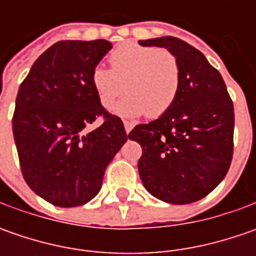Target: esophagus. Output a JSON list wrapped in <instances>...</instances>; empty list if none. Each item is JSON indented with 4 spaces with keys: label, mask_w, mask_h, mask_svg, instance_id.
Here are the masks:
<instances>
[{
    "label": "esophagus",
    "mask_w": 256,
    "mask_h": 256,
    "mask_svg": "<svg viewBox=\"0 0 256 256\" xmlns=\"http://www.w3.org/2000/svg\"><path fill=\"white\" fill-rule=\"evenodd\" d=\"M124 126H125V132L130 134L134 128V124L130 122V121H124Z\"/></svg>",
    "instance_id": "esophagus-1"
}]
</instances>
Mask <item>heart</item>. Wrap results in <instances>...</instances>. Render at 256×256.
Masks as SVG:
<instances>
[{
    "label": "heart",
    "instance_id": "1",
    "mask_svg": "<svg viewBox=\"0 0 256 256\" xmlns=\"http://www.w3.org/2000/svg\"><path fill=\"white\" fill-rule=\"evenodd\" d=\"M111 70L96 65L91 84L104 108H112L124 92L130 94L114 112L124 118L146 114L161 116L175 102L181 72L175 55L156 46L125 42L110 55Z\"/></svg>",
    "mask_w": 256,
    "mask_h": 256
}]
</instances>
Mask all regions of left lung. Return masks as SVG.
Returning a JSON list of instances; mask_svg holds the SVG:
<instances>
[{
    "label": "left lung",
    "instance_id": "obj_1",
    "mask_svg": "<svg viewBox=\"0 0 256 256\" xmlns=\"http://www.w3.org/2000/svg\"><path fill=\"white\" fill-rule=\"evenodd\" d=\"M166 48L180 64L175 102L158 120L140 124L130 140L142 146L138 171L146 191L168 204H192L214 191L234 152V104L218 70L175 36L140 41Z\"/></svg>",
    "mask_w": 256,
    "mask_h": 256
}]
</instances>
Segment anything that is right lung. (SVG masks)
I'll list each match as a JSON object with an SVG mask.
<instances>
[{"label":"right lung","mask_w":256,"mask_h":256,"mask_svg":"<svg viewBox=\"0 0 256 256\" xmlns=\"http://www.w3.org/2000/svg\"><path fill=\"white\" fill-rule=\"evenodd\" d=\"M111 48L105 40L60 41L38 56L20 85L12 132L21 171L28 186L55 206L91 201L130 138L91 84L92 70ZM100 116L104 122L86 133Z\"/></svg>","instance_id":"right-lung-1"}]
</instances>
